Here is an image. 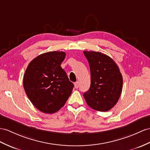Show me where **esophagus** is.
<instances>
[{"label": "esophagus", "instance_id": "34e87169", "mask_svg": "<svg viewBox=\"0 0 150 150\" xmlns=\"http://www.w3.org/2000/svg\"><path fill=\"white\" fill-rule=\"evenodd\" d=\"M79 85V83L78 81H76V83H74V87L76 88H78Z\"/></svg>", "mask_w": 150, "mask_h": 150}]
</instances>
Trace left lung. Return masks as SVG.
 <instances>
[{
    "label": "left lung",
    "mask_w": 150,
    "mask_h": 150,
    "mask_svg": "<svg viewBox=\"0 0 150 150\" xmlns=\"http://www.w3.org/2000/svg\"><path fill=\"white\" fill-rule=\"evenodd\" d=\"M89 63L90 89L83 93L87 104L98 111H108L121 96L123 78L115 62L100 52H83Z\"/></svg>",
    "instance_id": "left-lung-1"
}]
</instances>
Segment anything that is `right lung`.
<instances>
[{
  "label": "right lung",
  "instance_id": "right-lung-1",
  "mask_svg": "<svg viewBox=\"0 0 150 150\" xmlns=\"http://www.w3.org/2000/svg\"><path fill=\"white\" fill-rule=\"evenodd\" d=\"M63 52H50L33 59L25 71L23 87L33 105L42 112L52 114L62 108L74 85L60 65Z\"/></svg>",
  "mask_w": 150,
  "mask_h": 150
}]
</instances>
